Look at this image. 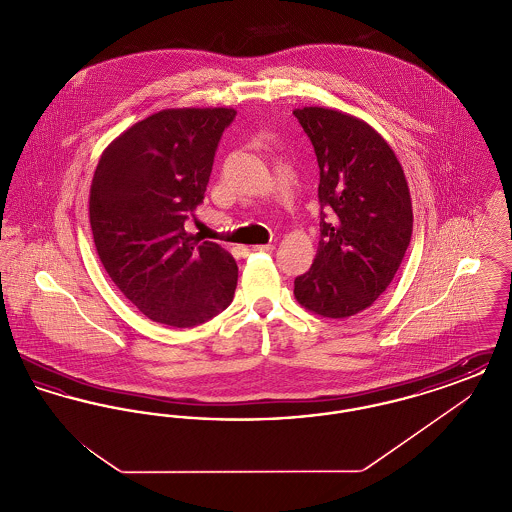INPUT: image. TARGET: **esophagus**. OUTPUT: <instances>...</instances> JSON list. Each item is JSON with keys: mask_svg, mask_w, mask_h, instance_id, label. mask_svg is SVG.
<instances>
[{"mask_svg": "<svg viewBox=\"0 0 512 512\" xmlns=\"http://www.w3.org/2000/svg\"><path fill=\"white\" fill-rule=\"evenodd\" d=\"M274 249V245H247L244 247L245 255H249V253H268V251H272Z\"/></svg>", "mask_w": 512, "mask_h": 512, "instance_id": "1", "label": "esophagus"}]
</instances>
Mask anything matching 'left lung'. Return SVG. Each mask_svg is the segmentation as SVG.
Segmentation results:
<instances>
[{
  "instance_id": "left-lung-1",
  "label": "left lung",
  "mask_w": 512,
  "mask_h": 512,
  "mask_svg": "<svg viewBox=\"0 0 512 512\" xmlns=\"http://www.w3.org/2000/svg\"><path fill=\"white\" fill-rule=\"evenodd\" d=\"M297 117L317 153L320 240L311 268L293 282L301 307L324 318L368 309L401 267L413 234V203L390 144L363 119L328 107Z\"/></svg>"
}]
</instances>
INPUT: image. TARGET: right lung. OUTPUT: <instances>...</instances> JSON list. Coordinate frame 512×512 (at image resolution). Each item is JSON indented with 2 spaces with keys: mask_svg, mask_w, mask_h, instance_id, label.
<instances>
[{
  "mask_svg": "<svg viewBox=\"0 0 512 512\" xmlns=\"http://www.w3.org/2000/svg\"><path fill=\"white\" fill-rule=\"evenodd\" d=\"M232 107L163 109L119 134L99 157L90 226L109 278L147 318L190 328L224 311L234 257L184 222L203 201Z\"/></svg>",
  "mask_w": 512,
  "mask_h": 512,
  "instance_id": "right-lung-1",
  "label": "right lung"
}]
</instances>
